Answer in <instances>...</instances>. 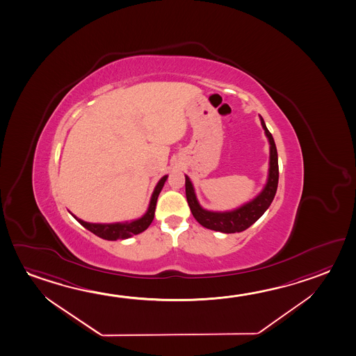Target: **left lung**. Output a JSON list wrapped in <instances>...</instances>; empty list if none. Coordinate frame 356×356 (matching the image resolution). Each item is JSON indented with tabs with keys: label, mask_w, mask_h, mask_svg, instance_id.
Wrapping results in <instances>:
<instances>
[{
	"label": "left lung",
	"mask_w": 356,
	"mask_h": 356,
	"mask_svg": "<svg viewBox=\"0 0 356 356\" xmlns=\"http://www.w3.org/2000/svg\"><path fill=\"white\" fill-rule=\"evenodd\" d=\"M260 122L266 131V138L270 145L269 173H268L266 187L263 188V191L253 200L248 202L234 211H207L204 208H202V205L199 204L198 199L194 192L193 184L189 179V177L186 175V195H187L188 204H189L193 217L197 219V222L205 228L227 233V234L239 233V232L248 229L266 213V209L271 204L273 199L275 197L277 181H279L277 147H275V142H274L271 133L266 128V122L261 117H260Z\"/></svg>",
	"instance_id": "1"
}]
</instances>
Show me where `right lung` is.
Returning a JSON list of instances; mask_svg holds the SVG:
<instances>
[{"label": "right lung", "instance_id": "1", "mask_svg": "<svg viewBox=\"0 0 356 356\" xmlns=\"http://www.w3.org/2000/svg\"><path fill=\"white\" fill-rule=\"evenodd\" d=\"M168 175H164L161 178V181H158L157 186L153 191L152 194L151 202H149V207L145 213V216L136 219V220H131V222H124V223H111V224H99V223H88L82 219L73 216L76 218V220L79 223L82 224L86 229L90 230L93 234L97 236L106 239V241H117V239H127L131 238L133 235L139 234L142 232H145L154 218V211H156V204H157L158 195L162 191L164 183L167 181Z\"/></svg>", "mask_w": 356, "mask_h": 356}]
</instances>
